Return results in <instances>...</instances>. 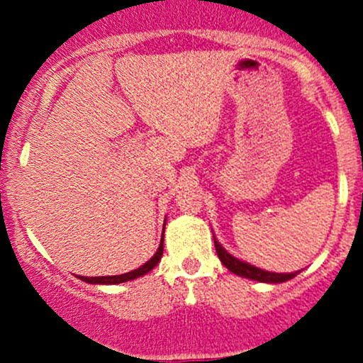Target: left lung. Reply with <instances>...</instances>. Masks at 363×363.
<instances>
[{
  "instance_id": "8db88e82",
  "label": "left lung",
  "mask_w": 363,
  "mask_h": 363,
  "mask_svg": "<svg viewBox=\"0 0 363 363\" xmlns=\"http://www.w3.org/2000/svg\"><path fill=\"white\" fill-rule=\"evenodd\" d=\"M214 247H216V252H218L219 260L225 264V266L228 267V271L235 272V274L242 276V278L259 281V283H284V281L295 278V276L300 272V271H296V272H269V271L259 269V267L252 266V264H248V262H243V260L236 259L231 254H228L226 248H223L221 245H219V242L216 238H214Z\"/></svg>"
}]
</instances>
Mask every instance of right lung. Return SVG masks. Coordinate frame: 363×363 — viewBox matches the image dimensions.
<instances>
[{"label":"right lung","instance_id":"1","mask_svg":"<svg viewBox=\"0 0 363 363\" xmlns=\"http://www.w3.org/2000/svg\"><path fill=\"white\" fill-rule=\"evenodd\" d=\"M162 236H164V231H162ZM162 242H164V238H161V243H160V248L156 250V254L150 257L147 262L144 264V266H140L138 269H133L130 272H125V274H120V276H91V278H87V276H79V279L85 281V283H91V284H120V283H127V281H132V279H137L140 278V276L147 274L149 271H152L154 267L157 266V262H160L161 257H162Z\"/></svg>","mask_w":363,"mask_h":363}]
</instances>
